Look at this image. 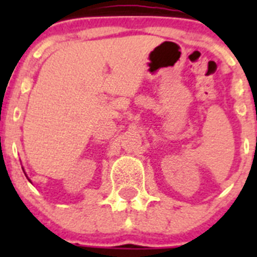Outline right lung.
<instances>
[{"instance_id":"1","label":"right lung","mask_w":257,"mask_h":257,"mask_svg":"<svg viewBox=\"0 0 257 257\" xmlns=\"http://www.w3.org/2000/svg\"><path fill=\"white\" fill-rule=\"evenodd\" d=\"M24 174H26V172H24ZM26 176H27V174H26ZM27 178H28V176H27ZM28 180H29V179H28ZM29 181H31V180H29Z\"/></svg>"}]
</instances>
